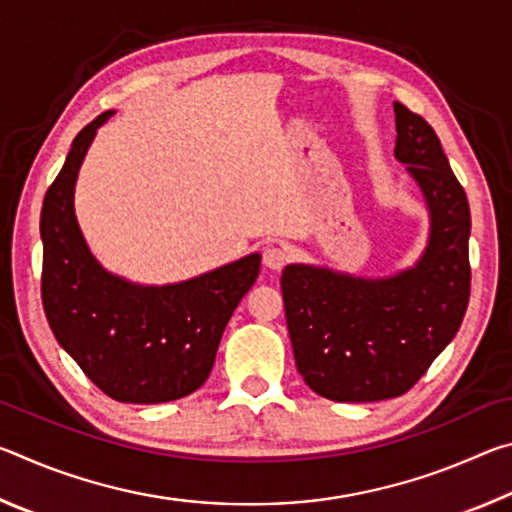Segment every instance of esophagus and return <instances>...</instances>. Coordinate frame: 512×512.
<instances>
[{
	"instance_id": "1",
	"label": "esophagus",
	"mask_w": 512,
	"mask_h": 512,
	"mask_svg": "<svg viewBox=\"0 0 512 512\" xmlns=\"http://www.w3.org/2000/svg\"><path fill=\"white\" fill-rule=\"evenodd\" d=\"M262 262L266 268H271V271H280V268H284L289 262V250L277 244L268 246L262 255Z\"/></svg>"
}]
</instances>
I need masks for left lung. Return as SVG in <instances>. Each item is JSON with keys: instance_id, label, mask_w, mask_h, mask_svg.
<instances>
[{"instance_id": "8db88e82", "label": "left lung", "mask_w": 512, "mask_h": 512, "mask_svg": "<svg viewBox=\"0 0 512 512\" xmlns=\"http://www.w3.org/2000/svg\"><path fill=\"white\" fill-rule=\"evenodd\" d=\"M395 158L409 164L431 212L429 246L415 268L363 280L291 264L282 298L296 368L334 402H377L411 391L447 348L470 302V203L438 135L395 101Z\"/></svg>"}]
</instances>
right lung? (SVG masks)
<instances>
[{
  "mask_svg": "<svg viewBox=\"0 0 512 512\" xmlns=\"http://www.w3.org/2000/svg\"><path fill=\"white\" fill-rule=\"evenodd\" d=\"M103 112L74 137L40 212L42 307L51 332L94 386L117 402L160 404L210 377L223 329L259 275V255L169 287L103 271L74 216V183Z\"/></svg>",
  "mask_w": 512,
  "mask_h": 512,
  "instance_id": "1",
  "label": "right lung"
}]
</instances>
